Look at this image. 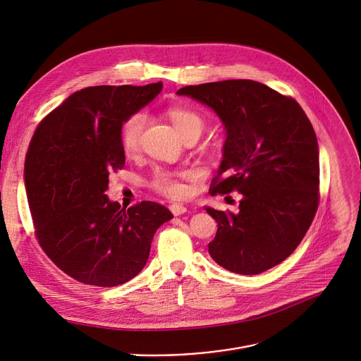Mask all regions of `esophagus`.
Wrapping results in <instances>:
<instances>
[{
    "label": "esophagus",
    "mask_w": 361,
    "mask_h": 361,
    "mask_svg": "<svg viewBox=\"0 0 361 361\" xmlns=\"http://www.w3.org/2000/svg\"><path fill=\"white\" fill-rule=\"evenodd\" d=\"M170 210H171V213H173L174 216H181V214L187 213V207H184V206L180 204V203H173V204H170Z\"/></svg>",
    "instance_id": "esophagus-1"
}]
</instances>
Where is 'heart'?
<instances>
[{
    "mask_svg": "<svg viewBox=\"0 0 361 361\" xmlns=\"http://www.w3.org/2000/svg\"><path fill=\"white\" fill-rule=\"evenodd\" d=\"M169 116L171 118L176 128L180 130L183 138L188 135H202L206 126L204 118L188 108L174 106L169 111ZM147 122L148 118L144 112L130 115L123 122L121 129V144L126 155H135L140 152ZM190 176L191 174L188 171H169L164 169H157L149 178L148 185L154 191L166 195V197L180 199L185 194V185L183 184V178H187Z\"/></svg>",
    "mask_w": 361,
    "mask_h": 361,
    "instance_id": "b5f03b06",
    "label": "heart"
}]
</instances>
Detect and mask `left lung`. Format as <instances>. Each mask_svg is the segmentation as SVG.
Wrapping results in <instances>:
<instances>
[{
    "instance_id": "8db88e82",
    "label": "left lung",
    "mask_w": 361,
    "mask_h": 361,
    "mask_svg": "<svg viewBox=\"0 0 361 361\" xmlns=\"http://www.w3.org/2000/svg\"><path fill=\"white\" fill-rule=\"evenodd\" d=\"M177 93L210 106L226 126L223 161L209 192L242 194L238 214L206 209L217 223L210 256L240 275L279 265L304 239L319 203L318 142L308 116L292 96L249 79Z\"/></svg>"
}]
</instances>
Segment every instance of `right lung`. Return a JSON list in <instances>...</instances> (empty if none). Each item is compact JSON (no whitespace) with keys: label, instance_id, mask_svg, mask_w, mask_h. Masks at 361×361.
Instances as JSON below:
<instances>
[{"label":"right lung","instance_id":"1","mask_svg":"<svg viewBox=\"0 0 361 361\" xmlns=\"http://www.w3.org/2000/svg\"><path fill=\"white\" fill-rule=\"evenodd\" d=\"M161 89V82L80 89L31 137L24 181L36 239L60 271L82 283L108 288L137 276L157 228L173 219L162 204L125 209L105 194L109 174L125 166L122 123Z\"/></svg>","mask_w":361,"mask_h":361}]
</instances>
